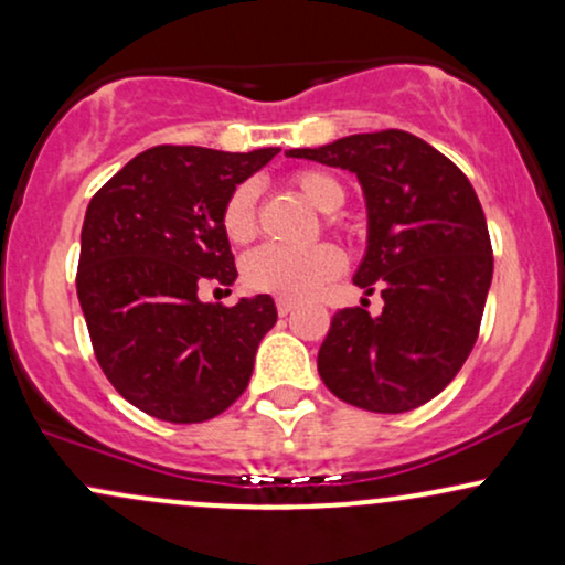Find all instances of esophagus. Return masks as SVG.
I'll return each mask as SVG.
<instances>
[{
	"instance_id": "esophagus-1",
	"label": "esophagus",
	"mask_w": 565,
	"mask_h": 565,
	"mask_svg": "<svg viewBox=\"0 0 565 565\" xmlns=\"http://www.w3.org/2000/svg\"><path fill=\"white\" fill-rule=\"evenodd\" d=\"M276 310H278V316H289L291 310H295V300H289V297H278Z\"/></svg>"
}]
</instances>
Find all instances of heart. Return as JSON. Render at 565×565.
<instances>
[{
	"instance_id": "1",
	"label": "heart",
	"mask_w": 565,
	"mask_h": 565,
	"mask_svg": "<svg viewBox=\"0 0 565 565\" xmlns=\"http://www.w3.org/2000/svg\"><path fill=\"white\" fill-rule=\"evenodd\" d=\"M297 193L310 206L329 215L345 201L340 180L319 170H305L291 178ZM223 233L233 244H246L257 233V185L242 183L231 191L223 204ZM342 270V255L332 244H316L308 249L291 252L281 246H260L244 260V284L255 291H268L278 297H308L329 278Z\"/></svg>"
}]
</instances>
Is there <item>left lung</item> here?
<instances>
[{
	"label": "left lung",
	"instance_id": "left-lung-1",
	"mask_svg": "<svg viewBox=\"0 0 565 565\" xmlns=\"http://www.w3.org/2000/svg\"><path fill=\"white\" fill-rule=\"evenodd\" d=\"M353 172L366 199V255L353 284L385 308L337 310L319 350L323 385L350 406L401 414L427 404L468 361L481 329L494 255L470 180L404 129L291 148Z\"/></svg>",
	"mask_w": 565,
	"mask_h": 565
}]
</instances>
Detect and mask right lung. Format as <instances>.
Returning <instances> with one entry per match:
<instances>
[{"label": "right lung", "instance_id": "right-lung-1", "mask_svg": "<svg viewBox=\"0 0 565 565\" xmlns=\"http://www.w3.org/2000/svg\"><path fill=\"white\" fill-rule=\"evenodd\" d=\"M276 153L148 148L89 201L76 295L103 374L151 417L206 423L249 385L276 302L225 308L201 302L199 287L236 281L223 204Z\"/></svg>", "mask_w": 565, "mask_h": 565}]
</instances>
